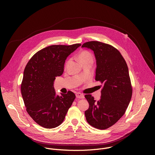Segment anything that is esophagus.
<instances>
[{"instance_id": "1", "label": "esophagus", "mask_w": 155, "mask_h": 155, "mask_svg": "<svg viewBox=\"0 0 155 155\" xmlns=\"http://www.w3.org/2000/svg\"><path fill=\"white\" fill-rule=\"evenodd\" d=\"M76 97L78 99H83L84 97V95L80 93H76Z\"/></svg>"}]
</instances>
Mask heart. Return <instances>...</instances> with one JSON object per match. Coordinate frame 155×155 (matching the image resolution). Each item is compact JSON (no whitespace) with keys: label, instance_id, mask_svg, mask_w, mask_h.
I'll list each match as a JSON object with an SVG mask.
<instances>
[{"label":"heart","instance_id":"heart-1","mask_svg":"<svg viewBox=\"0 0 155 155\" xmlns=\"http://www.w3.org/2000/svg\"><path fill=\"white\" fill-rule=\"evenodd\" d=\"M78 59L81 63L89 61V60H93V57L92 54L86 50H83L81 51L78 54Z\"/></svg>","mask_w":155,"mask_h":155}]
</instances>
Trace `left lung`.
Listing matches in <instances>:
<instances>
[{"label": "left lung", "mask_w": 155, "mask_h": 155, "mask_svg": "<svg viewBox=\"0 0 155 155\" xmlns=\"http://www.w3.org/2000/svg\"><path fill=\"white\" fill-rule=\"evenodd\" d=\"M81 47L94 51L97 65L95 80L104 85L97 102L91 94L85 95L90 105L85 117L93 127L105 129L123 117L130 101L132 90L127 65L120 51L108 44L91 41Z\"/></svg>", "instance_id": "1"}]
</instances>
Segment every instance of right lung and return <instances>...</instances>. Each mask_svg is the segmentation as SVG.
<instances>
[{
	"instance_id": "add662e5",
	"label": "right lung",
	"mask_w": 155,
	"mask_h": 155,
	"mask_svg": "<svg viewBox=\"0 0 155 155\" xmlns=\"http://www.w3.org/2000/svg\"><path fill=\"white\" fill-rule=\"evenodd\" d=\"M81 44L51 45L36 53L27 64L21 91L26 110L40 126L51 129L64 121L75 99V94H56L54 81L64 72L67 58Z\"/></svg>"
}]
</instances>
